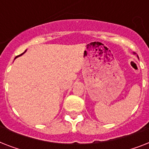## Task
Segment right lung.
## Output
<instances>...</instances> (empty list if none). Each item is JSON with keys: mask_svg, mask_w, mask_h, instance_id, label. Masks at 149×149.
Segmentation results:
<instances>
[{"mask_svg": "<svg viewBox=\"0 0 149 149\" xmlns=\"http://www.w3.org/2000/svg\"><path fill=\"white\" fill-rule=\"evenodd\" d=\"M24 52H25V51H24ZM22 54H23V53H22ZM22 54H21V55H22ZM17 57H15V58H17Z\"/></svg>", "mask_w": 149, "mask_h": 149, "instance_id": "1", "label": "right lung"}]
</instances>
